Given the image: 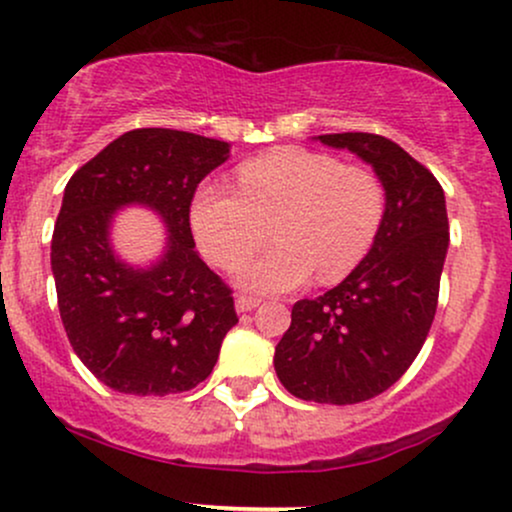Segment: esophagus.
<instances>
[{"label":"esophagus","mask_w":512,"mask_h":512,"mask_svg":"<svg viewBox=\"0 0 512 512\" xmlns=\"http://www.w3.org/2000/svg\"><path fill=\"white\" fill-rule=\"evenodd\" d=\"M257 305H260V298H255V296H238L236 298L238 313H248V310H255Z\"/></svg>","instance_id":"obj_1"}]
</instances>
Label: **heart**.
Instances as JSON below:
<instances>
[{"instance_id": "obj_1", "label": "heart", "mask_w": 512, "mask_h": 512, "mask_svg": "<svg viewBox=\"0 0 512 512\" xmlns=\"http://www.w3.org/2000/svg\"><path fill=\"white\" fill-rule=\"evenodd\" d=\"M236 182L238 195L202 187L190 219L204 255L228 272L262 248L272 226L276 245L240 274L252 291H291L310 274L317 284L344 279L373 248L387 214V185L373 168L301 146L250 158Z\"/></svg>"}]
</instances>
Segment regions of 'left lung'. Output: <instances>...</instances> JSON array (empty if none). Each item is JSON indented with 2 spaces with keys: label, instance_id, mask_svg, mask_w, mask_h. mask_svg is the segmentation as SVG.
Listing matches in <instances>:
<instances>
[{
  "label": "left lung",
  "instance_id": "left-lung-1",
  "mask_svg": "<svg viewBox=\"0 0 512 512\" xmlns=\"http://www.w3.org/2000/svg\"><path fill=\"white\" fill-rule=\"evenodd\" d=\"M317 139L373 166L387 185V214L342 284L293 305L274 368L293 397L356 404L395 385L426 342L450 243L448 211L436 175L392 139L368 132Z\"/></svg>",
  "mask_w": 512,
  "mask_h": 512
}]
</instances>
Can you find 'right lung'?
I'll list each match as a JSON object with an SVG mask.
<instances>
[{
    "instance_id": "right-lung-1",
    "label": "right lung",
    "mask_w": 512,
    "mask_h": 512,
    "mask_svg": "<svg viewBox=\"0 0 512 512\" xmlns=\"http://www.w3.org/2000/svg\"><path fill=\"white\" fill-rule=\"evenodd\" d=\"M226 158L219 139L132 129L64 187L50 252L57 305L69 344L103 385L163 397L214 370L238 315L233 291L195 252L190 207ZM127 203L151 206L169 226L167 252L149 270L129 268L109 248V221Z\"/></svg>"
}]
</instances>
